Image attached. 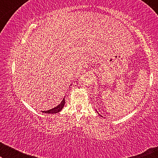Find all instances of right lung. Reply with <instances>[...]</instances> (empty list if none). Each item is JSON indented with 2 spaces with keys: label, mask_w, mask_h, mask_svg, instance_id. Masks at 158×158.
<instances>
[{
  "label": "right lung",
  "mask_w": 158,
  "mask_h": 158,
  "mask_svg": "<svg viewBox=\"0 0 158 158\" xmlns=\"http://www.w3.org/2000/svg\"><path fill=\"white\" fill-rule=\"evenodd\" d=\"M64 103H65V101H64V98L63 100L62 101V102L60 103V104L57 106L53 108V109H52L50 110H48V111H44L42 112H43V113H45V114H56V113H58V112H60L62 109V108H63L64 105Z\"/></svg>",
  "instance_id": "add662e5"
}]
</instances>
